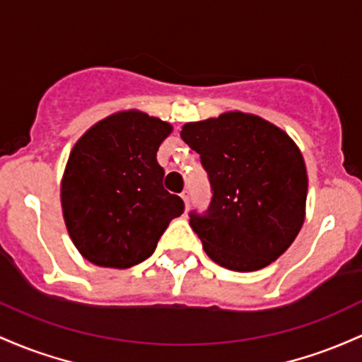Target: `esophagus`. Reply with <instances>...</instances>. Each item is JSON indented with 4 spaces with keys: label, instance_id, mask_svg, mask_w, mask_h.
<instances>
[{
    "label": "esophagus",
    "instance_id": "34e87169",
    "mask_svg": "<svg viewBox=\"0 0 362 362\" xmlns=\"http://www.w3.org/2000/svg\"><path fill=\"white\" fill-rule=\"evenodd\" d=\"M181 198H182V202H185V206L188 209V206H189V192H182Z\"/></svg>",
    "mask_w": 362,
    "mask_h": 362
}]
</instances>
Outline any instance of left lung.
<instances>
[{
  "label": "left lung",
  "mask_w": 362,
  "mask_h": 362,
  "mask_svg": "<svg viewBox=\"0 0 362 362\" xmlns=\"http://www.w3.org/2000/svg\"><path fill=\"white\" fill-rule=\"evenodd\" d=\"M214 189L210 212L193 230L217 265L255 272L292 245L306 217L308 173L296 141L257 115L227 111L182 124Z\"/></svg>",
  "instance_id": "left-lung-1"
}]
</instances>
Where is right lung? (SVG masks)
<instances>
[{"label": "right lung", "mask_w": 362, "mask_h": 362, "mask_svg": "<svg viewBox=\"0 0 362 362\" xmlns=\"http://www.w3.org/2000/svg\"><path fill=\"white\" fill-rule=\"evenodd\" d=\"M173 124L140 109L112 112L73 145L61 177V209L73 245L105 269H129L156 251L185 203L162 186L157 150Z\"/></svg>", "instance_id": "obj_1"}]
</instances>
